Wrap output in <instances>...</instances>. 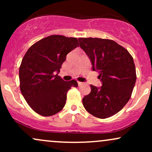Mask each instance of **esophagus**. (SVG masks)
<instances>
[{"instance_id":"34e87169","label":"esophagus","mask_w":152,"mask_h":152,"mask_svg":"<svg viewBox=\"0 0 152 152\" xmlns=\"http://www.w3.org/2000/svg\"><path fill=\"white\" fill-rule=\"evenodd\" d=\"M83 82H80V81H78V86H81L82 84H83Z\"/></svg>"}]
</instances>
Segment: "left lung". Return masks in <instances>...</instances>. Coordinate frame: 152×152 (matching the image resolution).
Masks as SVG:
<instances>
[{"label": "left lung", "mask_w": 152, "mask_h": 152, "mask_svg": "<svg viewBox=\"0 0 152 152\" xmlns=\"http://www.w3.org/2000/svg\"><path fill=\"white\" fill-rule=\"evenodd\" d=\"M80 47L99 72V88L91 85L89 94L83 97L84 108L99 118L117 114L129 102L137 79L134 59L126 48L114 41L98 38H79Z\"/></svg>", "instance_id": "obj_1"}]
</instances>
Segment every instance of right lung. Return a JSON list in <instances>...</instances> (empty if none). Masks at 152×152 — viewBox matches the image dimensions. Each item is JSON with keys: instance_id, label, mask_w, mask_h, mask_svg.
Instances as JSON below:
<instances>
[{"instance_id": "add662e5", "label": "right lung", "mask_w": 152, "mask_h": 152, "mask_svg": "<svg viewBox=\"0 0 152 152\" xmlns=\"http://www.w3.org/2000/svg\"><path fill=\"white\" fill-rule=\"evenodd\" d=\"M76 38L52 35L31 46L19 68L20 89L35 112L50 116L61 111L66 94L76 80L65 81L58 74L66 55L78 47Z\"/></svg>"}]
</instances>
